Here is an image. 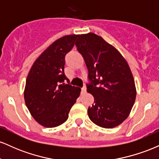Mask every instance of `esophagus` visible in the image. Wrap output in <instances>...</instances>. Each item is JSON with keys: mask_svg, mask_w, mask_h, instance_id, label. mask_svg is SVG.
Listing matches in <instances>:
<instances>
[{"mask_svg": "<svg viewBox=\"0 0 159 159\" xmlns=\"http://www.w3.org/2000/svg\"><path fill=\"white\" fill-rule=\"evenodd\" d=\"M86 90H87V89H86V87H82V88H81V93H82V94L85 93H86Z\"/></svg>", "mask_w": 159, "mask_h": 159, "instance_id": "34e87169", "label": "esophagus"}]
</instances>
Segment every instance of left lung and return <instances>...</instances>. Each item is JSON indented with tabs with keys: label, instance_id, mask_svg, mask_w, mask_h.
<instances>
[{
	"label": "left lung",
	"instance_id": "1",
	"mask_svg": "<svg viewBox=\"0 0 159 159\" xmlns=\"http://www.w3.org/2000/svg\"><path fill=\"white\" fill-rule=\"evenodd\" d=\"M75 45L88 69L87 91L94 97L89 118L105 129L117 126L129 116L136 98L129 64L117 49L93 33L78 35Z\"/></svg>",
	"mask_w": 159,
	"mask_h": 159
}]
</instances>
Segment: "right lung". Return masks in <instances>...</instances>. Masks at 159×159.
<instances>
[{
	"mask_svg": "<svg viewBox=\"0 0 159 159\" xmlns=\"http://www.w3.org/2000/svg\"><path fill=\"white\" fill-rule=\"evenodd\" d=\"M78 35H67L54 41L36 60L27 75L24 97L26 106L40 125L54 128L66 121L81 88L65 84V56Z\"/></svg>",
	"mask_w": 159,
	"mask_h": 159,
	"instance_id": "obj_1",
	"label": "right lung"
}]
</instances>
